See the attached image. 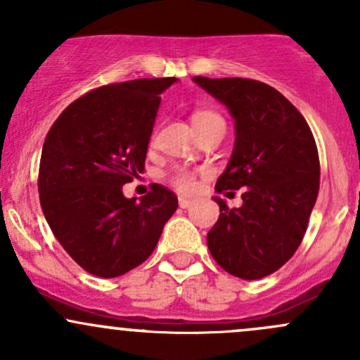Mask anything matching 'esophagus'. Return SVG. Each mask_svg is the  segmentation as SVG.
Listing matches in <instances>:
<instances>
[{"instance_id":"obj_1","label":"esophagus","mask_w":360,"mask_h":360,"mask_svg":"<svg viewBox=\"0 0 360 360\" xmlns=\"http://www.w3.org/2000/svg\"><path fill=\"white\" fill-rule=\"evenodd\" d=\"M192 199H187V198H179V205L180 207H184V210H187V207L192 206Z\"/></svg>"}]
</instances>
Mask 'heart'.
<instances>
[{
    "mask_svg": "<svg viewBox=\"0 0 360 360\" xmlns=\"http://www.w3.org/2000/svg\"><path fill=\"white\" fill-rule=\"evenodd\" d=\"M192 123H194L195 129H198L199 133L202 131V129L210 128V126L224 124V120H221L220 114L214 112V110L201 109V110H195V112L192 114ZM168 180L176 191L185 192V194L194 192L195 187H198V176H195V173L192 172V169H187V168H175L173 172H169Z\"/></svg>",
    "mask_w": 360,
    "mask_h": 360,
    "instance_id": "heart-1",
    "label": "heart"
}]
</instances>
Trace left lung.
I'll return each mask as SVG.
<instances>
[{"mask_svg": "<svg viewBox=\"0 0 360 360\" xmlns=\"http://www.w3.org/2000/svg\"><path fill=\"white\" fill-rule=\"evenodd\" d=\"M194 81L236 121L234 153L214 188H243L240 207L214 198L220 217L207 232V248L225 272L262 279L290 260L305 236L321 179L316 140L300 110L262 81Z\"/></svg>", "mask_w": 360, "mask_h": 360, "instance_id": "left-lung-1", "label": "left lung"}]
</instances>
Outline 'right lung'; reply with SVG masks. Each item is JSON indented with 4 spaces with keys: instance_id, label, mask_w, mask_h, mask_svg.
Here are the masks:
<instances>
[{
    "instance_id": "add662e5",
    "label": "right lung",
    "mask_w": 360,
    "mask_h": 360,
    "mask_svg": "<svg viewBox=\"0 0 360 360\" xmlns=\"http://www.w3.org/2000/svg\"><path fill=\"white\" fill-rule=\"evenodd\" d=\"M175 77L100 86L74 100L44 139L39 202L69 257L97 277L123 276L154 251L179 207L169 188L150 185L140 201L123 185L143 172L161 94Z\"/></svg>"
}]
</instances>
